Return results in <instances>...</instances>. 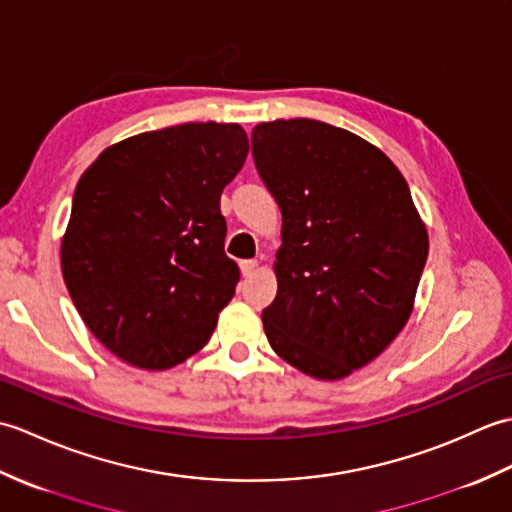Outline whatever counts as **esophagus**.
<instances>
[{
    "label": "esophagus",
    "instance_id": "esophagus-1",
    "mask_svg": "<svg viewBox=\"0 0 512 512\" xmlns=\"http://www.w3.org/2000/svg\"><path fill=\"white\" fill-rule=\"evenodd\" d=\"M239 268H242L244 277H250L257 270V259H244V262L239 264Z\"/></svg>",
    "mask_w": 512,
    "mask_h": 512
}]
</instances>
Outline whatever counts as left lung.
Returning a JSON list of instances; mask_svg holds the SVG:
<instances>
[{
  "mask_svg": "<svg viewBox=\"0 0 512 512\" xmlns=\"http://www.w3.org/2000/svg\"><path fill=\"white\" fill-rule=\"evenodd\" d=\"M250 140L284 217L268 343L312 378L350 376L409 321L427 226L394 162L347 129L290 118L259 123Z\"/></svg>",
  "mask_w": 512,
  "mask_h": 512,
  "instance_id": "8db88e82",
  "label": "left lung"
}]
</instances>
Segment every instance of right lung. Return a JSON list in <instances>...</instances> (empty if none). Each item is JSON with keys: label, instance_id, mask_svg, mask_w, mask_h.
<instances>
[{"label": "right lung", "instance_id": "1", "mask_svg": "<svg viewBox=\"0 0 512 512\" xmlns=\"http://www.w3.org/2000/svg\"><path fill=\"white\" fill-rule=\"evenodd\" d=\"M237 123H184L107 147L76 184L61 270L83 323L140 369L209 343L235 295L220 198L244 167Z\"/></svg>", "mask_w": 512, "mask_h": 512}]
</instances>
